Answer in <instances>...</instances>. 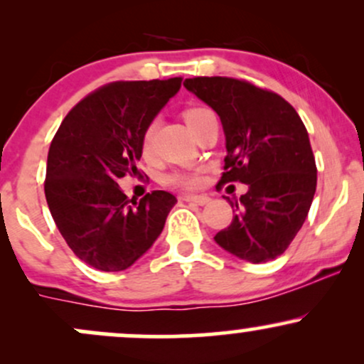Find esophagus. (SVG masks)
Listing matches in <instances>:
<instances>
[{"mask_svg": "<svg viewBox=\"0 0 364 364\" xmlns=\"http://www.w3.org/2000/svg\"><path fill=\"white\" fill-rule=\"evenodd\" d=\"M183 200H185V202L195 203V205H207V203L210 202V198L205 195H183Z\"/></svg>", "mask_w": 364, "mask_h": 364, "instance_id": "obj_1", "label": "esophagus"}]
</instances>
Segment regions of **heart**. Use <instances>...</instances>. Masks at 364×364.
I'll use <instances>...</instances> for the list:
<instances>
[{"label":"heart","instance_id":"1","mask_svg":"<svg viewBox=\"0 0 364 364\" xmlns=\"http://www.w3.org/2000/svg\"><path fill=\"white\" fill-rule=\"evenodd\" d=\"M208 112L207 107H190V109L185 111V119L188 124L193 123L195 119H198L200 116ZM150 136H152V127L145 129L144 139H141V150L144 154H149L150 149ZM162 183L166 186L178 188V190H193L200 185V174L195 173V171H173V173L166 174L162 178Z\"/></svg>","mask_w":364,"mask_h":364}]
</instances>
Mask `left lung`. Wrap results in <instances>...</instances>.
Listing matches in <instances>:
<instances>
[{"mask_svg":"<svg viewBox=\"0 0 364 364\" xmlns=\"http://www.w3.org/2000/svg\"><path fill=\"white\" fill-rule=\"evenodd\" d=\"M185 87L223 121L228 156L219 183L248 185L240 200L228 198L236 215L214 240L241 260H274L301 229L316 190L301 118L281 95L243 78L193 77Z\"/></svg>","mask_w":364,"mask_h":364,"instance_id":"left-lung-1","label":"left lung"}]
</instances>
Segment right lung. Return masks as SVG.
Wrapping results in <instances>:
<instances>
[{"instance_id":"1","label":"right lung","mask_w":364,"mask_h":364,"mask_svg":"<svg viewBox=\"0 0 364 364\" xmlns=\"http://www.w3.org/2000/svg\"><path fill=\"white\" fill-rule=\"evenodd\" d=\"M181 80L106 83L73 106L54 135L46 200L66 245L94 269H128L154 245L176 203L162 190L129 202L118 179L136 173L145 129Z\"/></svg>"}]
</instances>
